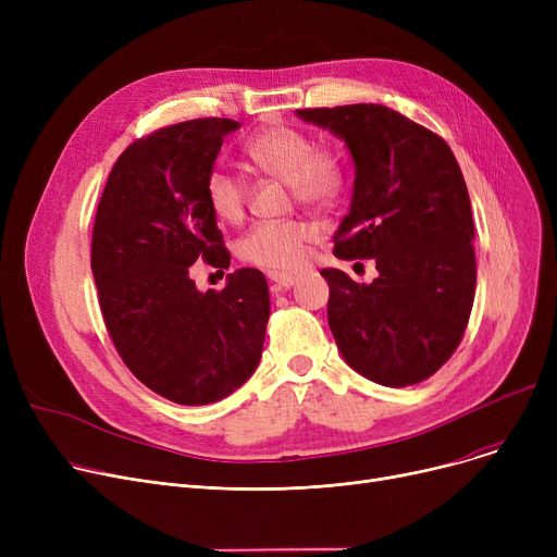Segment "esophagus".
<instances>
[{"mask_svg": "<svg viewBox=\"0 0 557 557\" xmlns=\"http://www.w3.org/2000/svg\"><path fill=\"white\" fill-rule=\"evenodd\" d=\"M269 277H271V282H273V286H275V288H290V286H294V284H298V277H296V275L271 273Z\"/></svg>", "mask_w": 557, "mask_h": 557, "instance_id": "obj_1", "label": "esophagus"}]
</instances>
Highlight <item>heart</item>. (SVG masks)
Returning a JSON list of instances; mask_svg holds the SVG:
<instances>
[{
    "instance_id": "heart-1",
    "label": "heart",
    "mask_w": 557,
    "mask_h": 557,
    "mask_svg": "<svg viewBox=\"0 0 557 557\" xmlns=\"http://www.w3.org/2000/svg\"><path fill=\"white\" fill-rule=\"evenodd\" d=\"M244 156L261 171L286 181L290 194L302 205L323 208L341 189V169L311 141L286 126H271L244 144ZM205 198L212 214L223 223H242L246 214V185L223 166H214L205 178ZM315 230L298 219L263 221L252 225L239 242V255L252 267L267 271H296L302 267Z\"/></svg>"
}]
</instances>
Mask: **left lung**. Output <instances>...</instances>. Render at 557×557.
I'll return each mask as SVG.
<instances>
[{"label": "left lung", "instance_id": "left-lung-1", "mask_svg": "<svg viewBox=\"0 0 557 557\" xmlns=\"http://www.w3.org/2000/svg\"><path fill=\"white\" fill-rule=\"evenodd\" d=\"M296 114L341 137L355 160L334 255L374 259L379 271L370 284L320 271L341 355L374 384H420L456 352L474 305V221L460 166L441 135L386 106Z\"/></svg>", "mask_w": 557, "mask_h": 557}]
</instances>
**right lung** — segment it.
<instances>
[{"mask_svg":"<svg viewBox=\"0 0 557 557\" xmlns=\"http://www.w3.org/2000/svg\"><path fill=\"white\" fill-rule=\"evenodd\" d=\"M242 124L191 120L135 139L114 162L92 232V273L108 334L128 370L185 406L212 404L252 376L271 313L261 271L198 290L191 263L230 267L205 178Z\"/></svg>","mask_w":557,"mask_h":557,"instance_id":"right-lung-1","label":"right lung"}]
</instances>
